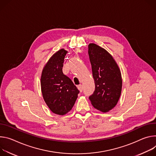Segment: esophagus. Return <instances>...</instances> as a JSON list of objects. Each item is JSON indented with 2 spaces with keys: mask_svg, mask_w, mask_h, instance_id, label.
Listing matches in <instances>:
<instances>
[{
  "mask_svg": "<svg viewBox=\"0 0 156 156\" xmlns=\"http://www.w3.org/2000/svg\"><path fill=\"white\" fill-rule=\"evenodd\" d=\"M77 88H78V89L80 90V92H82V90H83V85H81V84H80V85H79L78 86H77Z\"/></svg>",
  "mask_w": 156,
  "mask_h": 156,
  "instance_id": "34e87169",
  "label": "esophagus"
}]
</instances>
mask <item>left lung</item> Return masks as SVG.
Here are the masks:
<instances>
[{"instance_id": "obj_1", "label": "left lung", "mask_w": 156, "mask_h": 156, "mask_svg": "<svg viewBox=\"0 0 156 156\" xmlns=\"http://www.w3.org/2000/svg\"><path fill=\"white\" fill-rule=\"evenodd\" d=\"M88 53L95 87L89 99L94 108L107 112L115 107L120 97L121 72L113 57L99 46L90 43Z\"/></svg>"}]
</instances>
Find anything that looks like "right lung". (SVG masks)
Wrapping results in <instances>:
<instances>
[{
  "instance_id": "1",
  "label": "right lung",
  "mask_w": 156,
  "mask_h": 156,
  "mask_svg": "<svg viewBox=\"0 0 156 156\" xmlns=\"http://www.w3.org/2000/svg\"><path fill=\"white\" fill-rule=\"evenodd\" d=\"M67 53V51L61 49L52 56L41 77L43 98L49 109L59 115H64L72 109L80 92L71 79L62 73Z\"/></svg>"
}]
</instances>
